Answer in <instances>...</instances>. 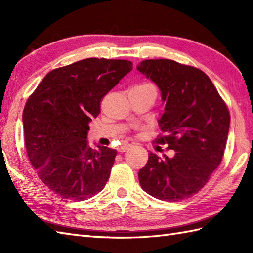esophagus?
Masks as SVG:
<instances>
[{
    "instance_id": "esophagus-1",
    "label": "esophagus",
    "mask_w": 253,
    "mask_h": 253,
    "mask_svg": "<svg viewBox=\"0 0 253 253\" xmlns=\"http://www.w3.org/2000/svg\"><path fill=\"white\" fill-rule=\"evenodd\" d=\"M130 148H131V144L124 143V144H122V146L120 147V149H118V151H120V152H125V151H127V150H129Z\"/></svg>"
}]
</instances>
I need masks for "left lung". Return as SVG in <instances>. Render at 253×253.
<instances>
[{
    "label": "left lung",
    "mask_w": 253,
    "mask_h": 253,
    "mask_svg": "<svg viewBox=\"0 0 253 253\" xmlns=\"http://www.w3.org/2000/svg\"><path fill=\"white\" fill-rule=\"evenodd\" d=\"M137 69L161 91L164 111L159 126L174 157L150 152L139 170L142 189L160 200L175 202L200 191L219 165L228 136L226 104L206 74L171 60H146Z\"/></svg>",
    "instance_id": "obj_1"
}]
</instances>
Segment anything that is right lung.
<instances>
[{"instance_id":"1","label":"right lung","mask_w":253,"mask_h":253,"mask_svg":"<svg viewBox=\"0 0 253 253\" xmlns=\"http://www.w3.org/2000/svg\"><path fill=\"white\" fill-rule=\"evenodd\" d=\"M132 69L126 60L85 58L42 79L23 113L25 143L42 182L63 199L84 201L106 185L117 151L88 146L102 98Z\"/></svg>"}]
</instances>
